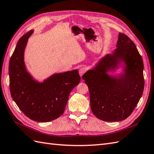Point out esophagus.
Wrapping results in <instances>:
<instances>
[{
	"mask_svg": "<svg viewBox=\"0 0 154 154\" xmlns=\"http://www.w3.org/2000/svg\"><path fill=\"white\" fill-rule=\"evenodd\" d=\"M86 72V67H82L79 69V72L80 75L82 77V75H83L85 72Z\"/></svg>",
	"mask_w": 154,
	"mask_h": 154,
	"instance_id": "34e87169",
	"label": "esophagus"
}]
</instances>
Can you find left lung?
<instances>
[{
    "label": "left lung",
    "mask_w": 154,
    "mask_h": 154,
    "mask_svg": "<svg viewBox=\"0 0 154 154\" xmlns=\"http://www.w3.org/2000/svg\"><path fill=\"white\" fill-rule=\"evenodd\" d=\"M116 47L113 55H107L82 76L89 89L93 114L106 122L122 121L131 115L144 87L143 61L135 43L120 32ZM120 60L127 64L126 73L116 78L108 76L106 71Z\"/></svg>",
    "instance_id": "1"
}]
</instances>
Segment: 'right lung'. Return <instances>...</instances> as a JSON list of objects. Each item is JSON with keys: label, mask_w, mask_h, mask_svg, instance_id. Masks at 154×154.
Masks as SVG:
<instances>
[{"label": "right lung", "mask_w": 154, "mask_h": 154, "mask_svg": "<svg viewBox=\"0 0 154 154\" xmlns=\"http://www.w3.org/2000/svg\"><path fill=\"white\" fill-rule=\"evenodd\" d=\"M33 30L19 39L9 63L11 96L18 107L34 121L50 122L64 112L69 95L79 83L77 70L54 74L42 83L34 81L26 72L23 54Z\"/></svg>", "instance_id": "right-lung-1"}]
</instances>
